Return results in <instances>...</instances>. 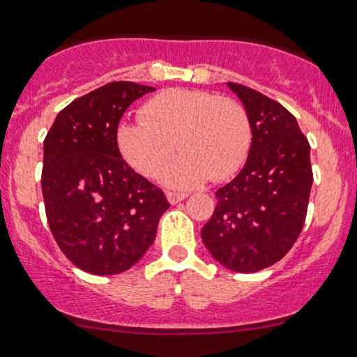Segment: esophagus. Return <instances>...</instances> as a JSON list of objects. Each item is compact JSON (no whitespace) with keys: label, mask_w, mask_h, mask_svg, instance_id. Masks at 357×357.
Returning <instances> with one entry per match:
<instances>
[{"label":"esophagus","mask_w":357,"mask_h":357,"mask_svg":"<svg viewBox=\"0 0 357 357\" xmlns=\"http://www.w3.org/2000/svg\"><path fill=\"white\" fill-rule=\"evenodd\" d=\"M188 198V192H183V191H167V199H169L171 204H176L179 202H183V199Z\"/></svg>","instance_id":"esophagus-1"}]
</instances>
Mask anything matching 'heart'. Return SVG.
Returning a JSON list of instances; mask_svg holds the SVG:
<instances>
[{
    "label": "heart",
    "instance_id": "heart-1",
    "mask_svg": "<svg viewBox=\"0 0 357 357\" xmlns=\"http://www.w3.org/2000/svg\"><path fill=\"white\" fill-rule=\"evenodd\" d=\"M142 119L119 127V149L137 173L158 178L167 171L173 186H192L213 178L223 181L240 169L252 144V127L243 105L206 90L171 89L142 105Z\"/></svg>",
    "mask_w": 357,
    "mask_h": 357
}]
</instances>
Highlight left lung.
Listing matches in <instances>:
<instances>
[{
  "mask_svg": "<svg viewBox=\"0 0 357 357\" xmlns=\"http://www.w3.org/2000/svg\"><path fill=\"white\" fill-rule=\"evenodd\" d=\"M247 109L252 146L243 169L216 191L215 211L202 230L204 247L235 272L277 264L304 227L312 166L296 117L257 90L228 82Z\"/></svg>",
  "mask_w": 357,
  "mask_h": 357,
  "instance_id": "obj_1",
  "label": "left lung"
}]
</instances>
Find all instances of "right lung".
I'll return each mask as SVG.
<instances>
[{"mask_svg": "<svg viewBox=\"0 0 357 357\" xmlns=\"http://www.w3.org/2000/svg\"><path fill=\"white\" fill-rule=\"evenodd\" d=\"M153 87L110 82L60 110L43 141L42 191L56 245L75 267L116 275L153 245L169 203L117 146L126 109Z\"/></svg>", "mask_w": 357, "mask_h": 357, "instance_id": "add662e5", "label": "right lung"}]
</instances>
